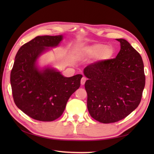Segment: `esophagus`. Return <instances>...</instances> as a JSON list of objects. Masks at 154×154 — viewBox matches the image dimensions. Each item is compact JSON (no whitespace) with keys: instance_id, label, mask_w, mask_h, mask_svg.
I'll return each instance as SVG.
<instances>
[{"instance_id":"1","label":"esophagus","mask_w":154,"mask_h":154,"mask_svg":"<svg viewBox=\"0 0 154 154\" xmlns=\"http://www.w3.org/2000/svg\"><path fill=\"white\" fill-rule=\"evenodd\" d=\"M86 80H87V79H86L85 77H82V79H81V84L82 85H83L85 83Z\"/></svg>"}]
</instances>
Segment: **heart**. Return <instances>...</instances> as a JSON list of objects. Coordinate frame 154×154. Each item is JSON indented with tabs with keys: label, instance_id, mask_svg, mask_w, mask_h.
<instances>
[{
	"label": "heart",
	"instance_id": "b5f03b06",
	"mask_svg": "<svg viewBox=\"0 0 154 154\" xmlns=\"http://www.w3.org/2000/svg\"><path fill=\"white\" fill-rule=\"evenodd\" d=\"M85 52L89 55H99L100 58L105 60V59H109L112 56L113 54V50L109 45L95 44L86 48Z\"/></svg>",
	"mask_w": 154,
	"mask_h": 154
}]
</instances>
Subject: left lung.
Listing matches in <instances>:
<instances>
[{
  "label": "left lung",
  "instance_id": "1",
  "mask_svg": "<svg viewBox=\"0 0 154 154\" xmlns=\"http://www.w3.org/2000/svg\"><path fill=\"white\" fill-rule=\"evenodd\" d=\"M116 57L91 63L84 69L87 109L91 117L104 124L122 120L138 106L146 77L141 55L124 39H116Z\"/></svg>",
  "mask_w": 154,
  "mask_h": 154
}]
</instances>
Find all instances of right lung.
Wrapping results in <instances>:
<instances>
[{
  "instance_id": "1",
  "label": "right lung",
  "mask_w": 154,
  "mask_h": 154,
  "mask_svg": "<svg viewBox=\"0 0 154 154\" xmlns=\"http://www.w3.org/2000/svg\"><path fill=\"white\" fill-rule=\"evenodd\" d=\"M62 35L37 36L24 44L16 55L11 73L14 103L32 119L51 122L61 116L67 100L81 85L83 75L63 77L52 68L39 70L38 57L49 47H55Z\"/></svg>"
}]
</instances>
